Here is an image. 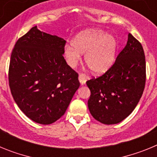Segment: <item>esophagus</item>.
<instances>
[{"label": "esophagus", "mask_w": 157, "mask_h": 157, "mask_svg": "<svg viewBox=\"0 0 157 157\" xmlns=\"http://www.w3.org/2000/svg\"><path fill=\"white\" fill-rule=\"evenodd\" d=\"M89 78H90L89 76L86 75L84 74H79V75H78V79H79V82L82 85H84L86 83V82Z\"/></svg>", "instance_id": "34e87169"}]
</instances>
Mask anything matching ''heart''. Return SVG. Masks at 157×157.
Instances as JSON below:
<instances>
[{
    "label": "heart",
    "instance_id": "1",
    "mask_svg": "<svg viewBox=\"0 0 157 157\" xmlns=\"http://www.w3.org/2000/svg\"><path fill=\"white\" fill-rule=\"evenodd\" d=\"M71 45H66L64 56L71 67H75L84 53L88 67L95 74H102L115 62L118 43L116 37L102 29H88L80 32L72 40Z\"/></svg>",
    "mask_w": 157,
    "mask_h": 157
}]
</instances>
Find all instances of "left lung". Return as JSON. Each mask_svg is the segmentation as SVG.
Instances as JSON below:
<instances>
[{
  "label": "left lung",
  "mask_w": 157,
  "mask_h": 157,
  "mask_svg": "<svg viewBox=\"0 0 157 157\" xmlns=\"http://www.w3.org/2000/svg\"><path fill=\"white\" fill-rule=\"evenodd\" d=\"M145 66L142 45L129 33L127 45L110 68L86 82L90 90L88 108L96 120L116 124L134 111L145 89Z\"/></svg>",
  "instance_id": "left-lung-1"
}]
</instances>
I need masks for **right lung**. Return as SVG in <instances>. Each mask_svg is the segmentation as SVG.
<instances>
[{"label": "right lung", "mask_w": 157, "mask_h": 157, "mask_svg": "<svg viewBox=\"0 0 157 157\" xmlns=\"http://www.w3.org/2000/svg\"><path fill=\"white\" fill-rule=\"evenodd\" d=\"M66 41L37 26L19 37L11 55L8 82L20 110L48 125L63 116L80 86L77 72L63 56Z\"/></svg>", "instance_id": "1"}]
</instances>
